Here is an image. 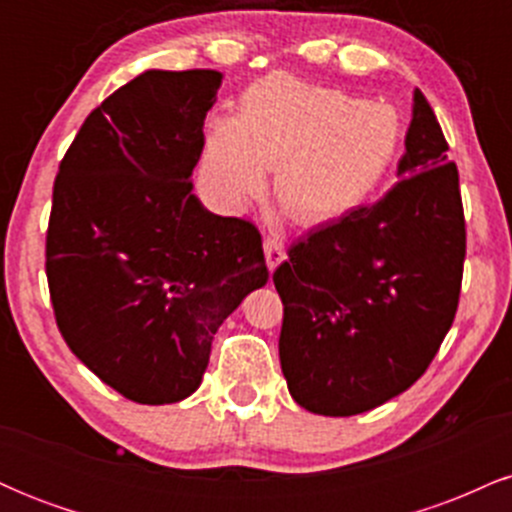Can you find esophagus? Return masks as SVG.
<instances>
[{
  "instance_id": "obj_1",
  "label": "esophagus",
  "mask_w": 512,
  "mask_h": 512,
  "mask_svg": "<svg viewBox=\"0 0 512 512\" xmlns=\"http://www.w3.org/2000/svg\"><path fill=\"white\" fill-rule=\"evenodd\" d=\"M264 257H267L269 269H276L281 262L286 260V245L279 236H267L264 238Z\"/></svg>"
}]
</instances>
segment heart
<instances>
[{
  "mask_svg": "<svg viewBox=\"0 0 512 512\" xmlns=\"http://www.w3.org/2000/svg\"><path fill=\"white\" fill-rule=\"evenodd\" d=\"M407 125L395 105L272 74L248 86L238 115L209 122L202 175L209 192L243 211L267 185L305 226L354 214L395 168Z\"/></svg>",
  "mask_w": 512,
  "mask_h": 512,
  "instance_id": "b5f03b06",
  "label": "heart"
}]
</instances>
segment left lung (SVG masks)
Masks as SVG:
<instances>
[{
    "label": "left lung",
    "instance_id": "obj_1",
    "mask_svg": "<svg viewBox=\"0 0 512 512\" xmlns=\"http://www.w3.org/2000/svg\"><path fill=\"white\" fill-rule=\"evenodd\" d=\"M404 146L383 199L293 243L272 276L281 370L313 414H363L409 390L455 320L467 252L460 175L419 88Z\"/></svg>",
    "mask_w": 512,
    "mask_h": 512
}]
</instances>
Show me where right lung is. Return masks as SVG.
Listing matches in <instances>:
<instances>
[{"instance_id": "obj_1", "label": "right lung", "mask_w": 512, "mask_h": 512, "mask_svg": "<svg viewBox=\"0 0 512 512\" xmlns=\"http://www.w3.org/2000/svg\"><path fill=\"white\" fill-rule=\"evenodd\" d=\"M221 79L139 74L86 117L55 178L45 272L57 327L139 404L190 397L221 322L269 279L260 231L192 195Z\"/></svg>"}]
</instances>
